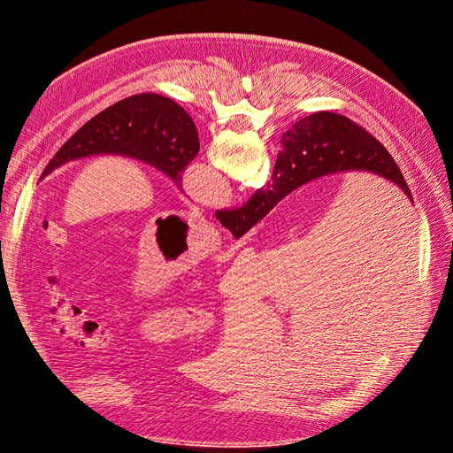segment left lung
Listing matches in <instances>:
<instances>
[{
  "label": "left lung",
  "mask_w": 453,
  "mask_h": 453,
  "mask_svg": "<svg viewBox=\"0 0 453 453\" xmlns=\"http://www.w3.org/2000/svg\"><path fill=\"white\" fill-rule=\"evenodd\" d=\"M198 150V130L181 105L160 94H135L81 127L50 158L39 180L77 158L122 155L150 164L181 188V173Z\"/></svg>",
  "instance_id": "left-lung-1"
}]
</instances>
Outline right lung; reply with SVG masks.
<instances>
[{
  "instance_id": "1",
  "label": "right lung",
  "mask_w": 453,
  "mask_h": 453,
  "mask_svg": "<svg viewBox=\"0 0 453 453\" xmlns=\"http://www.w3.org/2000/svg\"><path fill=\"white\" fill-rule=\"evenodd\" d=\"M349 170L381 175L383 180L399 185L412 200L404 177L386 147L348 117L319 111L300 119L281 135L276 166L266 187L258 188L242 208L215 215L232 236L242 238L300 185Z\"/></svg>"
}]
</instances>
